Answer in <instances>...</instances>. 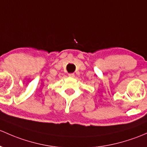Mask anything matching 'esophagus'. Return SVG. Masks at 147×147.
Segmentation results:
<instances>
[{"label": "esophagus", "mask_w": 147, "mask_h": 147, "mask_svg": "<svg viewBox=\"0 0 147 147\" xmlns=\"http://www.w3.org/2000/svg\"><path fill=\"white\" fill-rule=\"evenodd\" d=\"M68 76L69 78H74V77H75V75H74L73 73H69L68 74Z\"/></svg>", "instance_id": "obj_1"}]
</instances>
